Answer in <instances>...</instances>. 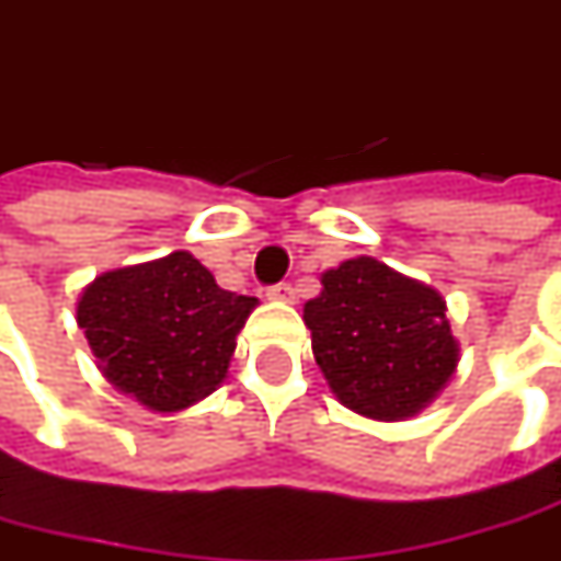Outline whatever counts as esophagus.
I'll use <instances>...</instances> for the list:
<instances>
[{
    "label": "esophagus",
    "mask_w": 561,
    "mask_h": 561,
    "mask_svg": "<svg viewBox=\"0 0 561 561\" xmlns=\"http://www.w3.org/2000/svg\"><path fill=\"white\" fill-rule=\"evenodd\" d=\"M270 298L291 304V300H295V288H291L288 282H279V285H273V288H270Z\"/></svg>",
    "instance_id": "34e87169"
}]
</instances>
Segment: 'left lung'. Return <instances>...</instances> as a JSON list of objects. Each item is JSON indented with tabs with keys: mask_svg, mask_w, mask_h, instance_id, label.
I'll list each match as a JSON object with an SVG mask.
<instances>
[{
	"mask_svg": "<svg viewBox=\"0 0 561 561\" xmlns=\"http://www.w3.org/2000/svg\"><path fill=\"white\" fill-rule=\"evenodd\" d=\"M319 282L304 322L332 394L378 422L422 413L459 366L444 295L366 254L325 270Z\"/></svg>",
	"mask_w": 561,
	"mask_h": 561,
	"instance_id": "left-lung-1",
	"label": "left lung"
}]
</instances>
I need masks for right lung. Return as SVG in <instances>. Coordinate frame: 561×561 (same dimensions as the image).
Returning <instances> with one entry per match:
<instances>
[{
  "instance_id": "1",
  "label": "right lung",
  "mask_w": 561,
  "mask_h": 561,
  "mask_svg": "<svg viewBox=\"0 0 561 561\" xmlns=\"http://www.w3.org/2000/svg\"><path fill=\"white\" fill-rule=\"evenodd\" d=\"M261 300L217 285L188 251L107 270L77 300L99 373L151 413H180L226 381Z\"/></svg>"
}]
</instances>
